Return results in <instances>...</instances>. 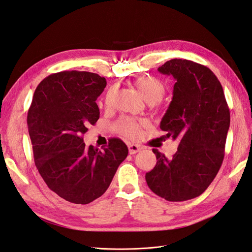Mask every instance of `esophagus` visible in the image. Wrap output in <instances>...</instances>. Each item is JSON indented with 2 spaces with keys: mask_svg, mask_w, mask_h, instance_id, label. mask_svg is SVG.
<instances>
[{
  "mask_svg": "<svg viewBox=\"0 0 252 252\" xmlns=\"http://www.w3.org/2000/svg\"><path fill=\"white\" fill-rule=\"evenodd\" d=\"M128 150H129V154L134 155V154H136V152H139L141 150V147L139 146V145L129 144L128 145Z\"/></svg>",
  "mask_w": 252,
  "mask_h": 252,
  "instance_id": "obj_1",
  "label": "esophagus"
}]
</instances>
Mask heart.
<instances>
[{"label": "heart", "mask_w": 252, "mask_h": 252, "mask_svg": "<svg viewBox=\"0 0 252 252\" xmlns=\"http://www.w3.org/2000/svg\"><path fill=\"white\" fill-rule=\"evenodd\" d=\"M134 86L138 88L143 97L149 103H157L162 100L165 94L166 86L165 84L155 77H143L134 80ZM114 96H116V88H110L105 95V106L111 107L113 104ZM145 124L142 120H135L129 117L121 118L117 122V129L122 134L127 138L134 139L140 134L141 126Z\"/></svg>", "instance_id": "obj_1"}]
</instances>
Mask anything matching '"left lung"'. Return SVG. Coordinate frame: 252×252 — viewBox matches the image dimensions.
Instances as JSON below:
<instances>
[{"label":"left lung","instance_id":"left-lung-1","mask_svg":"<svg viewBox=\"0 0 252 252\" xmlns=\"http://www.w3.org/2000/svg\"><path fill=\"white\" fill-rule=\"evenodd\" d=\"M158 70L175 80L159 128L180 144L171 158L152 150L157 164L145 179L152 191L167 201L191 200L207 189L223 163L229 108L220 81L206 66L173 59Z\"/></svg>","mask_w":252,"mask_h":252}]
</instances>
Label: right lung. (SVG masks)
Wrapping results in <instances>:
<instances>
[{
	"mask_svg": "<svg viewBox=\"0 0 252 252\" xmlns=\"http://www.w3.org/2000/svg\"><path fill=\"white\" fill-rule=\"evenodd\" d=\"M106 84L87 71L50 74L36 87L28 110L36 168L49 189L70 203L85 205L100 197L128 155L126 144L117 138L103 150L83 140L100 118L95 101Z\"/></svg>",
	"mask_w": 252,
	"mask_h": 252,
	"instance_id": "1",
	"label": "right lung"
}]
</instances>
